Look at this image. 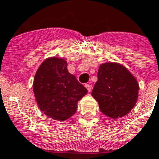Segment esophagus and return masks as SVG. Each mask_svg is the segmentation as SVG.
Wrapping results in <instances>:
<instances>
[{"mask_svg":"<svg viewBox=\"0 0 159 159\" xmlns=\"http://www.w3.org/2000/svg\"><path fill=\"white\" fill-rule=\"evenodd\" d=\"M85 87L86 88V89H87L88 92H90L91 89H92V85H89V84H85Z\"/></svg>","mask_w":159,"mask_h":159,"instance_id":"esophagus-1","label":"esophagus"}]
</instances>
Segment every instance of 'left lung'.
I'll use <instances>...</instances> for the list:
<instances>
[{
	"label": "left lung",
	"instance_id": "8db88e82",
	"mask_svg": "<svg viewBox=\"0 0 159 159\" xmlns=\"http://www.w3.org/2000/svg\"><path fill=\"white\" fill-rule=\"evenodd\" d=\"M139 90L137 79L125 66L118 62H105L99 66L98 81L91 95L102 114L116 119L133 110Z\"/></svg>",
	"mask_w": 159,
	"mask_h": 159
}]
</instances>
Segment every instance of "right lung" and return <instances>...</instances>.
<instances>
[{"mask_svg":"<svg viewBox=\"0 0 159 159\" xmlns=\"http://www.w3.org/2000/svg\"><path fill=\"white\" fill-rule=\"evenodd\" d=\"M64 58L51 57L41 62L34 76L33 90L40 110L47 117L63 121L74 115L78 101L87 89L69 73Z\"/></svg>","mask_w":159,"mask_h":159,"instance_id":"1","label":"right lung"}]
</instances>
